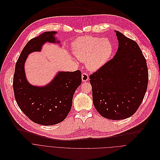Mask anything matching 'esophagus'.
<instances>
[{"label": "esophagus", "instance_id": "1", "mask_svg": "<svg viewBox=\"0 0 160 160\" xmlns=\"http://www.w3.org/2000/svg\"><path fill=\"white\" fill-rule=\"evenodd\" d=\"M89 79V76L87 73L83 72L82 74V82H86Z\"/></svg>", "mask_w": 160, "mask_h": 160}]
</instances>
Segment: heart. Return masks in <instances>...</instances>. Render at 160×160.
Wrapping results in <instances>:
<instances>
[{
  "mask_svg": "<svg viewBox=\"0 0 160 160\" xmlns=\"http://www.w3.org/2000/svg\"><path fill=\"white\" fill-rule=\"evenodd\" d=\"M71 50L80 61L86 62L88 69L96 71L102 68L110 58L113 47L111 41L89 35L77 38L71 45Z\"/></svg>",
  "mask_w": 160,
  "mask_h": 160,
  "instance_id": "1",
  "label": "heart"
}]
</instances>
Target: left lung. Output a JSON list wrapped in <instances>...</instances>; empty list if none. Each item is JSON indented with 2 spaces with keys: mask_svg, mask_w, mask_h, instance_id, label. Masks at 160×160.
Instances as JSON below:
<instances>
[{
  "mask_svg": "<svg viewBox=\"0 0 160 160\" xmlns=\"http://www.w3.org/2000/svg\"><path fill=\"white\" fill-rule=\"evenodd\" d=\"M118 47L113 58L89 76L92 102L98 113L110 120L132 116L147 90L146 60L138 43L115 31Z\"/></svg>",
  "mask_w": 160,
  "mask_h": 160,
  "instance_id": "left-lung-1",
  "label": "left lung"
}]
</instances>
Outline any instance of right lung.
<instances>
[{
  "instance_id": "1",
  "label": "right lung",
  "mask_w": 160,
  "mask_h": 160,
  "mask_svg": "<svg viewBox=\"0 0 160 160\" xmlns=\"http://www.w3.org/2000/svg\"><path fill=\"white\" fill-rule=\"evenodd\" d=\"M56 31H46L32 38L22 50L15 67L13 89L21 111L33 122L52 125L64 120L71 111L72 98L81 83V72L59 71L48 84L37 86L26 79L24 63L29 54L40 52L45 43H60Z\"/></svg>"
}]
</instances>
